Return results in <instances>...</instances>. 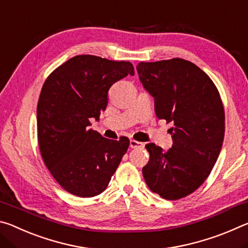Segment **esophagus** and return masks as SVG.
Returning a JSON list of instances; mask_svg holds the SVG:
<instances>
[{
	"instance_id": "obj_1",
	"label": "esophagus",
	"mask_w": 248,
	"mask_h": 248,
	"mask_svg": "<svg viewBox=\"0 0 248 248\" xmlns=\"http://www.w3.org/2000/svg\"><path fill=\"white\" fill-rule=\"evenodd\" d=\"M144 144L142 142L136 141V140H130V148L131 149H141L143 148Z\"/></svg>"
}]
</instances>
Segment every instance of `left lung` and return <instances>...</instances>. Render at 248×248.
Segmentation results:
<instances>
[{"label":"left lung","mask_w":248,"mask_h":248,"mask_svg":"<svg viewBox=\"0 0 248 248\" xmlns=\"http://www.w3.org/2000/svg\"><path fill=\"white\" fill-rule=\"evenodd\" d=\"M137 71L154 97L157 118L173 124L167 152L154 143L145 145L150 159L142 174L162 198H184L203 184L219 157L225 129L219 91L202 70L184 59L140 62Z\"/></svg>","instance_id":"8db88e82"}]
</instances>
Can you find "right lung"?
<instances>
[{
    "label": "right lung",
    "instance_id": "obj_1",
    "mask_svg": "<svg viewBox=\"0 0 248 248\" xmlns=\"http://www.w3.org/2000/svg\"><path fill=\"white\" fill-rule=\"evenodd\" d=\"M133 65L125 61L82 54L69 59L44 83L37 106L41 156L58 184L83 198L106 189L130 141L109 140L90 129L108 104L111 85Z\"/></svg>",
    "mask_w": 248,
    "mask_h": 248
}]
</instances>
